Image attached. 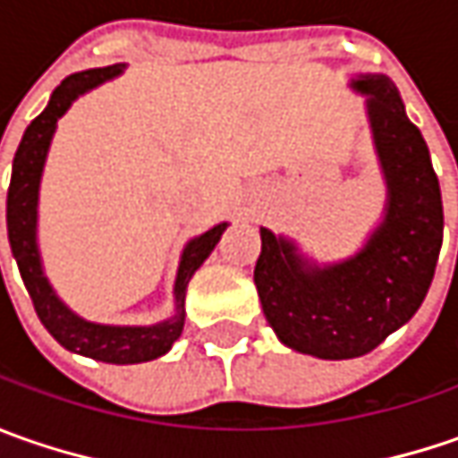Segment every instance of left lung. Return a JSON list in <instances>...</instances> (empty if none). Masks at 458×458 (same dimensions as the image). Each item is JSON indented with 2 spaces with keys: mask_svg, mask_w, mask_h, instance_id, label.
<instances>
[{
  "mask_svg": "<svg viewBox=\"0 0 458 458\" xmlns=\"http://www.w3.org/2000/svg\"><path fill=\"white\" fill-rule=\"evenodd\" d=\"M367 98L387 214L360 255L318 267L295 244L259 229L255 285L277 339L301 354L352 360L408 324L431 288L444 242L441 188L420 130L387 76L352 83Z\"/></svg>",
  "mask_w": 458,
  "mask_h": 458,
  "instance_id": "left-lung-1",
  "label": "left lung"
}]
</instances>
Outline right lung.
I'll use <instances>...</instances> for the list:
<instances>
[{
  "label": "right lung",
  "instance_id": "obj_1",
  "mask_svg": "<svg viewBox=\"0 0 458 458\" xmlns=\"http://www.w3.org/2000/svg\"><path fill=\"white\" fill-rule=\"evenodd\" d=\"M122 63L106 65V68H91L81 71L63 81L53 91L40 114L30 122L22 134V142L14 152L12 163V181L7 191V234L12 255L17 259V267L22 275L27 293L32 298V306L38 318L53 334V339L65 346L68 352H76L83 357H91L109 364H140L163 357L173 342L181 336L185 321V288L193 273L203 265V259L211 255L216 242L224 234L226 224L208 229L201 237L191 239L181 257V267L175 277V316L170 321L155 326H101L83 321L76 313L58 301L47 277L40 267V252L35 242V226H38V188L43 175L45 155L50 148V140L55 132V122L65 114V109L79 98L83 91L98 86L101 81L114 79L122 73Z\"/></svg>",
  "mask_w": 458,
  "mask_h": 458
}]
</instances>
